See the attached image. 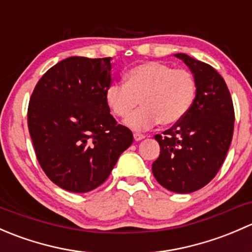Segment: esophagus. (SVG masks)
<instances>
[{
  "label": "esophagus",
  "mask_w": 252,
  "mask_h": 252,
  "mask_svg": "<svg viewBox=\"0 0 252 252\" xmlns=\"http://www.w3.org/2000/svg\"><path fill=\"white\" fill-rule=\"evenodd\" d=\"M146 136L144 135V134H140V133H134V140L135 141H140L142 139H145Z\"/></svg>",
  "instance_id": "34e87169"
}]
</instances>
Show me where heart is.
Returning a JSON list of instances; mask_svg holds the SVG:
<instances>
[{
	"instance_id": "1",
	"label": "heart",
	"mask_w": 252,
	"mask_h": 252,
	"mask_svg": "<svg viewBox=\"0 0 252 252\" xmlns=\"http://www.w3.org/2000/svg\"><path fill=\"white\" fill-rule=\"evenodd\" d=\"M197 94L194 73L185 68H173L163 62H145L124 75L106 90V103L118 118H127L141 102L143 107L126 121L130 129L147 130L161 122L172 126L182 121L191 110Z\"/></svg>"
}]
</instances>
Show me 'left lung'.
I'll list each match as a JSON object with an SVG mask.
<instances>
[{
    "label": "left lung",
    "mask_w": 252,
    "mask_h": 252,
    "mask_svg": "<svg viewBox=\"0 0 252 252\" xmlns=\"http://www.w3.org/2000/svg\"><path fill=\"white\" fill-rule=\"evenodd\" d=\"M174 56L194 73L197 94L182 121L155 135L161 152L152 163V173L166 189L188 194L204 188L218 173L232 142L235 117L232 96L220 73L185 53Z\"/></svg>",
    "instance_id": "left-lung-1"
}]
</instances>
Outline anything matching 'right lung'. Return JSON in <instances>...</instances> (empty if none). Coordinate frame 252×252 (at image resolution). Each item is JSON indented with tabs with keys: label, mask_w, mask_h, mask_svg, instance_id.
<instances>
[{
	"label": "right lung",
	"mask_w": 252,
	"mask_h": 252,
	"mask_svg": "<svg viewBox=\"0 0 252 252\" xmlns=\"http://www.w3.org/2000/svg\"><path fill=\"white\" fill-rule=\"evenodd\" d=\"M111 57H69L37 81L28 107V128L45 174L62 189L88 192L108 178L133 144L106 103Z\"/></svg>",
	"instance_id": "right-lung-1"
}]
</instances>
